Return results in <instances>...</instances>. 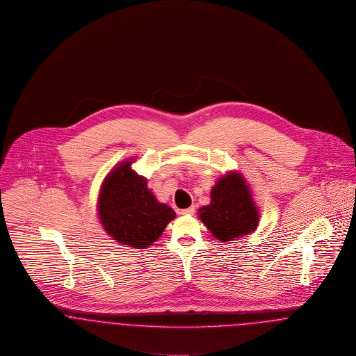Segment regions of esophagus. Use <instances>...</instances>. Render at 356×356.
Returning <instances> with one entry per match:
<instances>
[{"label":"esophagus","instance_id":"34e87169","mask_svg":"<svg viewBox=\"0 0 356 356\" xmlns=\"http://www.w3.org/2000/svg\"><path fill=\"white\" fill-rule=\"evenodd\" d=\"M194 213H195V207H194V206H190V207H187V209L181 210V214H186V216H191V214H194Z\"/></svg>","mask_w":356,"mask_h":356}]
</instances>
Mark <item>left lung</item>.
<instances>
[{
    "label": "left lung",
    "mask_w": 356,
    "mask_h": 356,
    "mask_svg": "<svg viewBox=\"0 0 356 356\" xmlns=\"http://www.w3.org/2000/svg\"><path fill=\"white\" fill-rule=\"evenodd\" d=\"M200 220L222 243L252 233L259 224V211L243 178L227 174L211 188V202L200 209Z\"/></svg>",
    "instance_id": "obj_1"
}]
</instances>
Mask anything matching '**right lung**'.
<instances>
[{"label": "right lung", "mask_w": 356, "mask_h": 356, "mask_svg": "<svg viewBox=\"0 0 356 356\" xmlns=\"http://www.w3.org/2000/svg\"><path fill=\"white\" fill-rule=\"evenodd\" d=\"M99 217L106 232L116 243L136 249L156 241L175 211L159 204L147 179L131 169V161L113 169L100 190Z\"/></svg>", "instance_id": "add662e5"}]
</instances>
